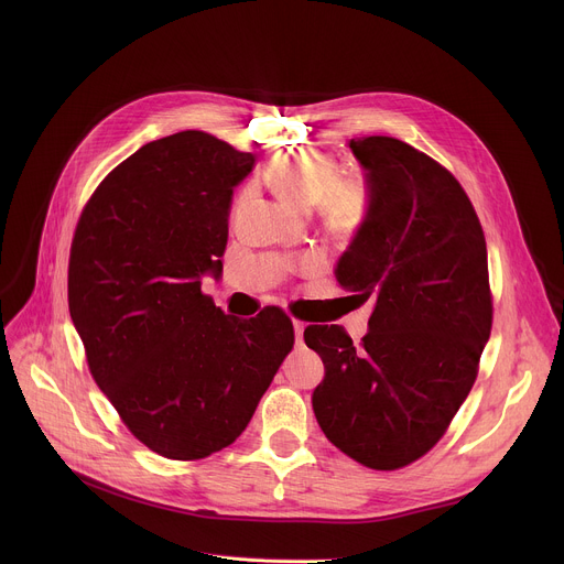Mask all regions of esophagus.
<instances>
[{"mask_svg": "<svg viewBox=\"0 0 564 564\" xmlns=\"http://www.w3.org/2000/svg\"><path fill=\"white\" fill-rule=\"evenodd\" d=\"M294 337H296V344H301V339H303V330H305V324L303 321H294Z\"/></svg>", "mask_w": 564, "mask_h": 564, "instance_id": "1", "label": "esophagus"}]
</instances>
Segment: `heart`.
Masks as SVG:
<instances>
[{
	"instance_id": "obj_1",
	"label": "heart",
	"mask_w": 564,
	"mask_h": 564,
	"mask_svg": "<svg viewBox=\"0 0 564 564\" xmlns=\"http://www.w3.org/2000/svg\"><path fill=\"white\" fill-rule=\"evenodd\" d=\"M272 181L281 198L299 209L318 203L335 231H352L366 216V183L355 174H337V160L330 153L290 149L276 158Z\"/></svg>"
}]
</instances>
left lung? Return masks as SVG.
I'll use <instances>...</instances> for the list:
<instances>
[{"label":"left lung","mask_w":564,"mask_h":564,"mask_svg":"<svg viewBox=\"0 0 564 564\" xmlns=\"http://www.w3.org/2000/svg\"><path fill=\"white\" fill-rule=\"evenodd\" d=\"M368 209L339 257V285L372 314L361 346L310 326L324 361L314 417L346 455L394 470L429 453L464 404L491 335L487 240L462 185L388 135L352 138Z\"/></svg>","instance_id":"8db88e82"}]
</instances>
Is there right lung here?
<instances>
[{"label":"right lung","mask_w":564,"mask_h":564,"mask_svg":"<svg viewBox=\"0 0 564 564\" xmlns=\"http://www.w3.org/2000/svg\"><path fill=\"white\" fill-rule=\"evenodd\" d=\"M257 155L181 131L140 147L79 216L68 310L91 375L129 431L170 459H200L250 424L292 321L236 318L200 292L223 274L234 189Z\"/></svg>","instance_id":"1"}]
</instances>
